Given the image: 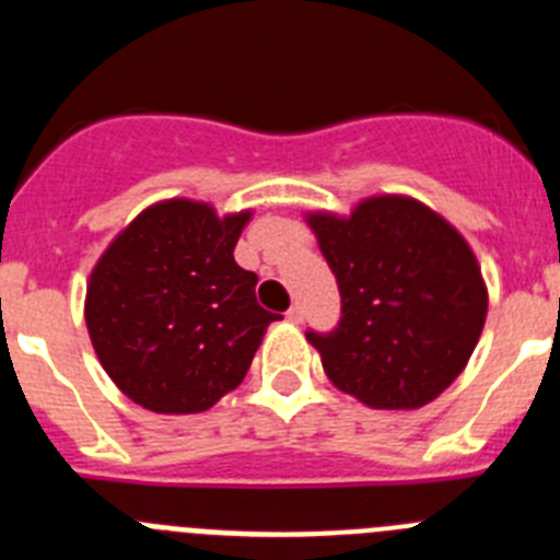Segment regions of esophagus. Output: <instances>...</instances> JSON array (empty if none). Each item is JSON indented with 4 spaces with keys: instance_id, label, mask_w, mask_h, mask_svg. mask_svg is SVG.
Listing matches in <instances>:
<instances>
[{
    "instance_id": "34e87169",
    "label": "esophagus",
    "mask_w": 560,
    "mask_h": 560,
    "mask_svg": "<svg viewBox=\"0 0 560 560\" xmlns=\"http://www.w3.org/2000/svg\"><path fill=\"white\" fill-rule=\"evenodd\" d=\"M285 316H289L291 323H296V325H300V323H303V316H305L303 305H300V303H294V305H291V308H289V314H285Z\"/></svg>"
}]
</instances>
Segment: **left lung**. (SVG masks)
<instances>
[{"instance_id":"obj_1","label":"left lung","mask_w":560,"mask_h":560,"mask_svg":"<svg viewBox=\"0 0 560 560\" xmlns=\"http://www.w3.org/2000/svg\"><path fill=\"white\" fill-rule=\"evenodd\" d=\"M336 275L339 325L308 330L341 393L373 409H418L463 373L488 291L465 237L407 196L364 199L348 219L311 212Z\"/></svg>"}]
</instances>
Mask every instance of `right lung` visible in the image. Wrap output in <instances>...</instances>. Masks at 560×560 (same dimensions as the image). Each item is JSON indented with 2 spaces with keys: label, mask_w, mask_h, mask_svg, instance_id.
I'll return each mask as SVG.
<instances>
[{
  "label": "right lung",
  "mask_w": 560,
  "mask_h": 560,
  "mask_svg": "<svg viewBox=\"0 0 560 560\" xmlns=\"http://www.w3.org/2000/svg\"><path fill=\"white\" fill-rule=\"evenodd\" d=\"M249 215L219 219L205 201H160L97 260L86 328L103 370L133 404L205 412L244 381L277 319L257 305L255 271L232 257Z\"/></svg>",
  "instance_id": "obj_1"
}]
</instances>
